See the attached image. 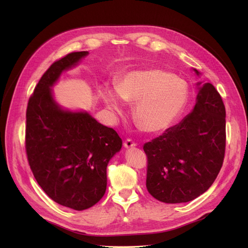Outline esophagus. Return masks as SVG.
Instances as JSON below:
<instances>
[{
	"label": "esophagus",
	"mask_w": 248,
	"mask_h": 248,
	"mask_svg": "<svg viewBox=\"0 0 248 248\" xmlns=\"http://www.w3.org/2000/svg\"><path fill=\"white\" fill-rule=\"evenodd\" d=\"M137 146V144L136 142H133L131 140H126L125 141H124V147L126 148V149H130V148H134Z\"/></svg>",
	"instance_id": "34e87169"
}]
</instances>
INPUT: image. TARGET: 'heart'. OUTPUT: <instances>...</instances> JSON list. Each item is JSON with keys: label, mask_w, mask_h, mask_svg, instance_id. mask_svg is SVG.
Here are the masks:
<instances>
[{"label": "heart", "mask_w": 248, "mask_h": 248, "mask_svg": "<svg viewBox=\"0 0 248 248\" xmlns=\"http://www.w3.org/2000/svg\"><path fill=\"white\" fill-rule=\"evenodd\" d=\"M102 98L117 115L124 112V102L136 103L133 116L148 132L166 130L175 121L188 99L186 82L159 68L134 70L115 87L102 89Z\"/></svg>", "instance_id": "b5f03b06"}]
</instances>
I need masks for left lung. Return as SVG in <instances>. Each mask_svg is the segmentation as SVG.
I'll list each match as a JSON object with an SVG mask.
<instances>
[{
	"instance_id": "obj_1",
	"label": "left lung",
	"mask_w": 248,
	"mask_h": 248,
	"mask_svg": "<svg viewBox=\"0 0 248 248\" xmlns=\"http://www.w3.org/2000/svg\"><path fill=\"white\" fill-rule=\"evenodd\" d=\"M197 77L201 73L193 69ZM192 110L162 136L146 142V186L168 204L187 202L206 192L222 167L226 149V108L210 82L199 80Z\"/></svg>"
}]
</instances>
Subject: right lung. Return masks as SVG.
Returning a JSON list of instances; mask_svg holds the SVG:
<instances>
[{
	"mask_svg": "<svg viewBox=\"0 0 248 248\" xmlns=\"http://www.w3.org/2000/svg\"><path fill=\"white\" fill-rule=\"evenodd\" d=\"M88 51L55 62L40 78L27 108L26 150L30 168L43 191L58 204L88 209L107 190V168L122 140L87 110H70L56 101L52 87L78 66Z\"/></svg>",
	"mask_w": 248,
	"mask_h": 248,
	"instance_id": "add662e5",
	"label": "right lung"
}]
</instances>
